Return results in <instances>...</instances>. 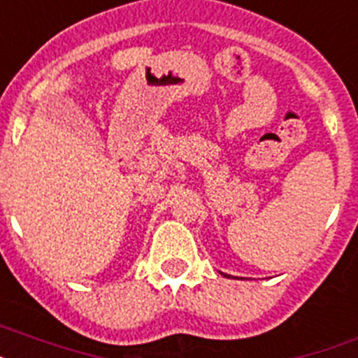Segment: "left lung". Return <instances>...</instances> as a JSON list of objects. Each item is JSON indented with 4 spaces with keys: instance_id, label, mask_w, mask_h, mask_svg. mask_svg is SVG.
I'll return each mask as SVG.
<instances>
[{
    "instance_id": "1",
    "label": "left lung",
    "mask_w": 358,
    "mask_h": 358,
    "mask_svg": "<svg viewBox=\"0 0 358 358\" xmlns=\"http://www.w3.org/2000/svg\"><path fill=\"white\" fill-rule=\"evenodd\" d=\"M220 273H222V271H220ZM222 275H224V276H227V278H229V276H231V275H225V273H222Z\"/></svg>"
}]
</instances>
